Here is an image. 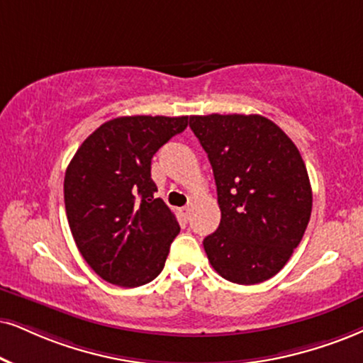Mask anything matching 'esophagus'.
Wrapping results in <instances>:
<instances>
[{"label": "esophagus", "instance_id": "1", "mask_svg": "<svg viewBox=\"0 0 363 363\" xmlns=\"http://www.w3.org/2000/svg\"><path fill=\"white\" fill-rule=\"evenodd\" d=\"M190 212H191V208H190V207H185V208H183V216H185L186 218L190 217Z\"/></svg>", "mask_w": 363, "mask_h": 363}]
</instances>
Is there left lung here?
Wrapping results in <instances>:
<instances>
[{
	"instance_id": "1",
	"label": "left lung",
	"mask_w": 363,
	"mask_h": 363,
	"mask_svg": "<svg viewBox=\"0 0 363 363\" xmlns=\"http://www.w3.org/2000/svg\"><path fill=\"white\" fill-rule=\"evenodd\" d=\"M190 128L212 164L222 212L203 239L208 261L230 283H262L283 269L310 222L305 161L264 116H190Z\"/></svg>"
}]
</instances>
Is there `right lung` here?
<instances>
[{
    "label": "right lung",
    "mask_w": 363,
    "mask_h": 363,
    "mask_svg": "<svg viewBox=\"0 0 363 363\" xmlns=\"http://www.w3.org/2000/svg\"><path fill=\"white\" fill-rule=\"evenodd\" d=\"M189 116H124L80 145L64 180L65 212L77 249L111 284L138 288L163 271L177 217L155 199L151 158L185 131Z\"/></svg>",
    "instance_id": "add662e5"
}]
</instances>
